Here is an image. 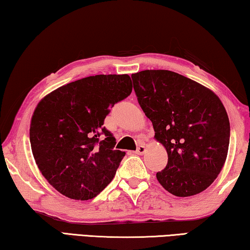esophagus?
Instances as JSON below:
<instances>
[{
  "label": "esophagus",
  "instance_id": "esophagus-1",
  "mask_svg": "<svg viewBox=\"0 0 250 250\" xmlns=\"http://www.w3.org/2000/svg\"><path fill=\"white\" fill-rule=\"evenodd\" d=\"M146 152V146H143V145H141V146H139L138 147H137V150H135V153L137 154H143Z\"/></svg>",
  "mask_w": 250,
  "mask_h": 250
}]
</instances>
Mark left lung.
Instances as JSON below:
<instances>
[{
    "mask_svg": "<svg viewBox=\"0 0 250 250\" xmlns=\"http://www.w3.org/2000/svg\"><path fill=\"white\" fill-rule=\"evenodd\" d=\"M138 101L153 125L167 164L156 173L167 192L188 197L206 189L225 164L230 126L221 99L208 88L170 70L131 75Z\"/></svg>",
    "mask_w": 250,
    "mask_h": 250,
    "instance_id": "8db88e82",
    "label": "left lung"
}]
</instances>
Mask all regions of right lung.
Masks as SVG:
<instances>
[{
	"instance_id": "obj_1",
	"label": "right lung",
	"mask_w": 250,
	"mask_h": 250,
	"mask_svg": "<svg viewBox=\"0 0 250 250\" xmlns=\"http://www.w3.org/2000/svg\"><path fill=\"white\" fill-rule=\"evenodd\" d=\"M132 91L129 75H96L57 88L34 110L29 141L42 174L57 191L87 201L112 181L125 152L104 126Z\"/></svg>"
}]
</instances>
